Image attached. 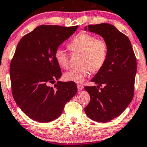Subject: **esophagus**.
Masks as SVG:
<instances>
[{
	"label": "esophagus",
	"mask_w": 147,
	"mask_h": 147,
	"mask_svg": "<svg viewBox=\"0 0 147 147\" xmlns=\"http://www.w3.org/2000/svg\"><path fill=\"white\" fill-rule=\"evenodd\" d=\"M77 87H78V91L82 90L83 88H84L83 86H82V85H80V84H78V85H77Z\"/></svg>",
	"instance_id": "34e87169"
}]
</instances>
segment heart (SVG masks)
Listing matches in <instances>:
<instances>
[{
  "mask_svg": "<svg viewBox=\"0 0 147 147\" xmlns=\"http://www.w3.org/2000/svg\"><path fill=\"white\" fill-rule=\"evenodd\" d=\"M72 52L82 53L80 67L74 68L64 74L66 81L83 83L92 71H98L107 57V45L102 39H96L92 34L82 32L78 34L69 44ZM55 58L59 65L66 69L69 67V56L62 48L55 51Z\"/></svg>",
  "mask_w": 147,
  "mask_h": 147,
  "instance_id": "obj_1",
  "label": "heart"
}]
</instances>
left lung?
<instances>
[{"label":"left lung","instance_id":"left-lung-1","mask_svg":"<svg viewBox=\"0 0 147 147\" xmlns=\"http://www.w3.org/2000/svg\"><path fill=\"white\" fill-rule=\"evenodd\" d=\"M84 30L100 36L107 45L105 62L91 80L97 86L84 87L90 96L86 114L97 122L106 123L121 115L132 101L136 57L128 38L113 25H89ZM102 85L104 87L99 90Z\"/></svg>","mask_w":147,"mask_h":147}]
</instances>
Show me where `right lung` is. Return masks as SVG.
<instances>
[{
    "label": "right lung",
    "instance_id": "add662e5",
    "mask_svg": "<svg viewBox=\"0 0 147 147\" xmlns=\"http://www.w3.org/2000/svg\"><path fill=\"white\" fill-rule=\"evenodd\" d=\"M78 28L42 25L19 42L10 65L12 93L30 119L41 123L53 121L77 92L73 82L58 81L55 88L49 84L61 77L55 51Z\"/></svg>",
    "mask_w": 147,
    "mask_h": 147
}]
</instances>
